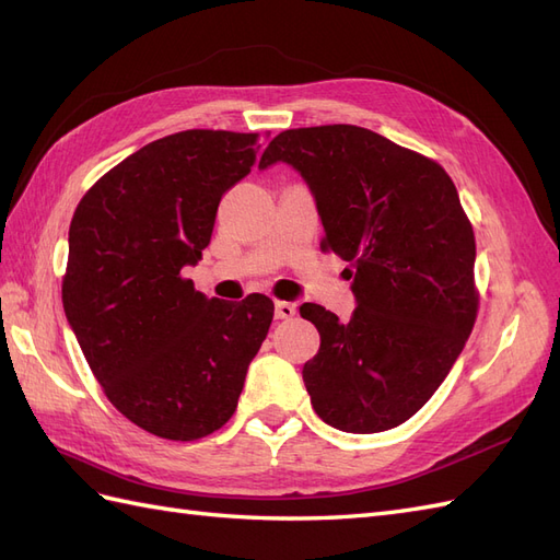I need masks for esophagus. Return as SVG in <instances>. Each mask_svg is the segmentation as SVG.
I'll return each mask as SVG.
<instances>
[{"mask_svg":"<svg viewBox=\"0 0 560 560\" xmlns=\"http://www.w3.org/2000/svg\"><path fill=\"white\" fill-rule=\"evenodd\" d=\"M294 315H296V303L276 301V317L278 319H292Z\"/></svg>","mask_w":560,"mask_h":560,"instance_id":"34e87169","label":"esophagus"}]
</instances>
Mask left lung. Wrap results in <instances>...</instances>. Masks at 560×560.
Returning <instances> with one entry per match:
<instances>
[{
  "instance_id": "8db88e82",
  "label": "left lung",
  "mask_w": 560,
  "mask_h": 560,
  "mask_svg": "<svg viewBox=\"0 0 560 560\" xmlns=\"http://www.w3.org/2000/svg\"><path fill=\"white\" fill-rule=\"evenodd\" d=\"M273 163L308 184L322 245L354 268L348 322L301 306L319 331L303 364L313 409L352 434L397 428L444 383L477 319V243L455 184L439 163L346 124L280 132L259 167Z\"/></svg>"
}]
</instances>
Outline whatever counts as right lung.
Returning a JSON list of instances; mask_svg holds the SVG:
<instances>
[{"label":"right lung","instance_id":"1","mask_svg":"<svg viewBox=\"0 0 560 560\" xmlns=\"http://www.w3.org/2000/svg\"><path fill=\"white\" fill-rule=\"evenodd\" d=\"M257 132L184 130L100 177L70 224L62 306L93 376L135 425L194 442L233 416L273 301L208 299L182 278L210 245L222 196L249 175Z\"/></svg>","mask_w":560,"mask_h":560}]
</instances>
